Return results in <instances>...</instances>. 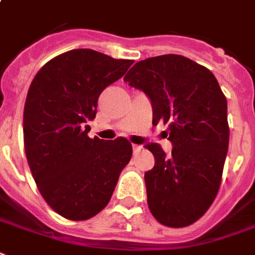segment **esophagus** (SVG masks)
<instances>
[{"label": "esophagus", "mask_w": 255, "mask_h": 255, "mask_svg": "<svg viewBox=\"0 0 255 255\" xmlns=\"http://www.w3.org/2000/svg\"><path fill=\"white\" fill-rule=\"evenodd\" d=\"M140 150H142V146H139V144H132V151L134 152H139Z\"/></svg>", "instance_id": "34e87169"}]
</instances>
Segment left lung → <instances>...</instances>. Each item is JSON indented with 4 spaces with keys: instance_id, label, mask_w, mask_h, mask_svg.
<instances>
[{
    "instance_id": "obj_1",
    "label": "left lung",
    "mask_w": 255,
    "mask_h": 255,
    "mask_svg": "<svg viewBox=\"0 0 255 255\" xmlns=\"http://www.w3.org/2000/svg\"><path fill=\"white\" fill-rule=\"evenodd\" d=\"M124 81L150 99L152 125L168 124L173 146L169 155L156 143L144 146L155 157L144 173L151 214L167 227L190 226L220 188L229 143L226 96L207 67L178 54L139 61Z\"/></svg>"
}]
</instances>
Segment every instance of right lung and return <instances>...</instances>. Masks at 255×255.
<instances>
[{"mask_svg":"<svg viewBox=\"0 0 255 255\" xmlns=\"http://www.w3.org/2000/svg\"><path fill=\"white\" fill-rule=\"evenodd\" d=\"M131 64L73 49L44 65L29 86L23 112L27 161L43 198L69 220H87L102 211L131 159L125 138L87 135L100 94Z\"/></svg>","mask_w":255,"mask_h":255,"instance_id":"1","label":"right lung"}]
</instances>
